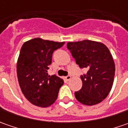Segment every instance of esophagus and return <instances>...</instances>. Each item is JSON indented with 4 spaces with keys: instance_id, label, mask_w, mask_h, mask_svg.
Wrapping results in <instances>:
<instances>
[{
    "instance_id": "34e87169",
    "label": "esophagus",
    "mask_w": 128,
    "mask_h": 128,
    "mask_svg": "<svg viewBox=\"0 0 128 128\" xmlns=\"http://www.w3.org/2000/svg\"><path fill=\"white\" fill-rule=\"evenodd\" d=\"M70 79H71V76H68L66 77H64V80H65L66 81H69Z\"/></svg>"
}]
</instances>
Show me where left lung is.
Here are the masks:
<instances>
[{"label": "left lung", "mask_w": 128, "mask_h": 128, "mask_svg": "<svg viewBox=\"0 0 128 128\" xmlns=\"http://www.w3.org/2000/svg\"><path fill=\"white\" fill-rule=\"evenodd\" d=\"M67 48L80 68L88 70L80 77L82 86L75 92L76 99L86 106L100 103L110 92L115 76V62L109 49L102 42L89 40L68 42Z\"/></svg>", "instance_id": "obj_1"}]
</instances>
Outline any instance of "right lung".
<instances>
[{
  "instance_id": "right-lung-1",
  "label": "right lung",
  "mask_w": 128,
  "mask_h": 128,
  "mask_svg": "<svg viewBox=\"0 0 128 128\" xmlns=\"http://www.w3.org/2000/svg\"><path fill=\"white\" fill-rule=\"evenodd\" d=\"M65 42L33 38L23 43L17 61V76L22 94L34 106L47 108L57 100L64 81L56 75L48 76L54 50Z\"/></svg>"
}]
</instances>
